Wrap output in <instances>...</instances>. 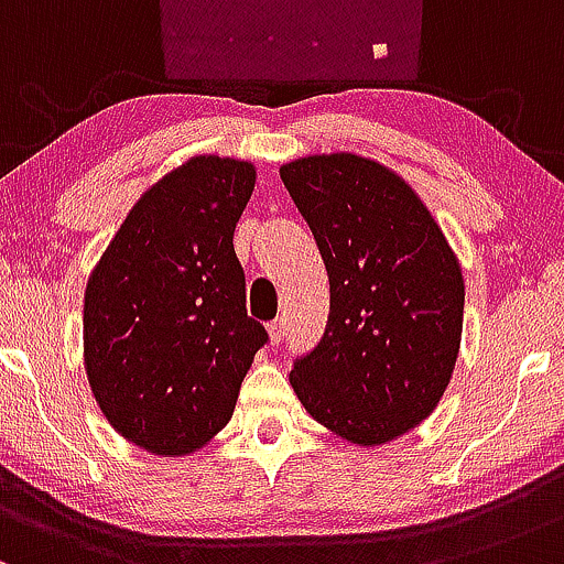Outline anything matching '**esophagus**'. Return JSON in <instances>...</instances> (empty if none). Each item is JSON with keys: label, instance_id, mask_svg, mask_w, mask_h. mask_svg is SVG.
<instances>
[{"label": "esophagus", "instance_id": "1", "mask_svg": "<svg viewBox=\"0 0 564 564\" xmlns=\"http://www.w3.org/2000/svg\"><path fill=\"white\" fill-rule=\"evenodd\" d=\"M284 335H288V325H284V319L280 316V319H274L269 325V338L274 340V344H280Z\"/></svg>", "mask_w": 564, "mask_h": 564}]
</instances>
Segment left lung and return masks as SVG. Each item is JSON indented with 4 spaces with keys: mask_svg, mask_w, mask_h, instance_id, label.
<instances>
[{
    "mask_svg": "<svg viewBox=\"0 0 564 564\" xmlns=\"http://www.w3.org/2000/svg\"><path fill=\"white\" fill-rule=\"evenodd\" d=\"M330 276L322 340L290 383L314 421L359 447L434 413L464 330V274L440 224L394 170L314 154L280 167Z\"/></svg>",
    "mask_w": 564,
    "mask_h": 564,
    "instance_id": "8db88e82",
    "label": "left lung"
}]
</instances>
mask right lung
I'll list each match as a JSON object with an SVG mask.
<instances>
[{
    "label": "right lung",
    "mask_w": 564,
    "mask_h": 564,
    "mask_svg": "<svg viewBox=\"0 0 564 564\" xmlns=\"http://www.w3.org/2000/svg\"><path fill=\"white\" fill-rule=\"evenodd\" d=\"M252 188L250 162L192 156L141 194L87 280V381L141 451L175 458L207 445L269 340L245 308L234 252Z\"/></svg>",
    "instance_id": "add662e5"
}]
</instances>
